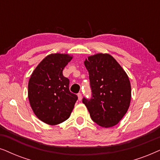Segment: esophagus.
<instances>
[{
    "label": "esophagus",
    "mask_w": 160,
    "mask_h": 160,
    "mask_svg": "<svg viewBox=\"0 0 160 160\" xmlns=\"http://www.w3.org/2000/svg\"><path fill=\"white\" fill-rule=\"evenodd\" d=\"M78 99L80 101V100L82 99V93H78Z\"/></svg>",
    "instance_id": "obj_1"
}]
</instances>
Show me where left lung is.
Masks as SVG:
<instances>
[{
    "mask_svg": "<svg viewBox=\"0 0 160 160\" xmlns=\"http://www.w3.org/2000/svg\"><path fill=\"white\" fill-rule=\"evenodd\" d=\"M91 97L82 98L92 120L99 126L113 127L126 114L131 101V85L126 72L109 54L89 56L85 61Z\"/></svg>",
    "mask_w": 160,
    "mask_h": 160,
    "instance_id": "8db88e82",
    "label": "left lung"
}]
</instances>
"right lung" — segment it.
Returning a JSON list of instances; mask_svg holds the SVG:
<instances>
[{
    "instance_id": "1",
    "label": "right lung",
    "mask_w": 160,
    "mask_h": 160,
    "mask_svg": "<svg viewBox=\"0 0 160 160\" xmlns=\"http://www.w3.org/2000/svg\"><path fill=\"white\" fill-rule=\"evenodd\" d=\"M67 54L49 55L37 66L28 82V99L37 118L56 125L69 118L78 96L69 91L63 69L72 60Z\"/></svg>"
}]
</instances>
